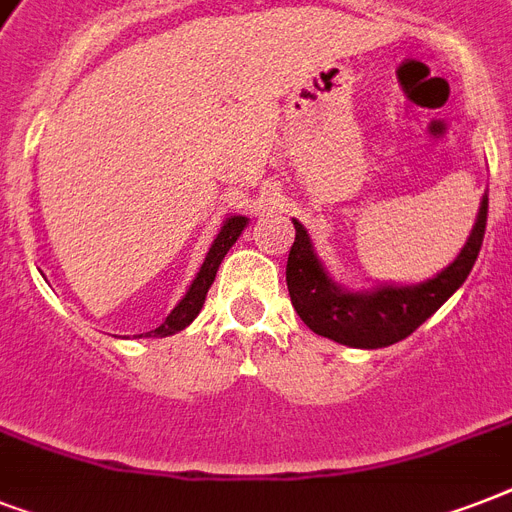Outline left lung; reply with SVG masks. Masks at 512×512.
<instances>
[{"label": "left lung", "mask_w": 512, "mask_h": 512, "mask_svg": "<svg viewBox=\"0 0 512 512\" xmlns=\"http://www.w3.org/2000/svg\"><path fill=\"white\" fill-rule=\"evenodd\" d=\"M486 212H489V193H484L476 228L470 233L465 249L436 279L417 287H380L366 295L345 292L329 281L319 257L313 255L311 236L295 220V244L289 249L287 260V287L297 316L316 335L350 348H385L404 340L468 279L484 244Z\"/></svg>", "instance_id": "obj_1"}]
</instances>
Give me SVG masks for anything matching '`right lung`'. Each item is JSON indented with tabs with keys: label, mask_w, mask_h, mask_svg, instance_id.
<instances>
[{
	"label": "right lung",
	"mask_w": 512,
	"mask_h": 512,
	"mask_svg": "<svg viewBox=\"0 0 512 512\" xmlns=\"http://www.w3.org/2000/svg\"><path fill=\"white\" fill-rule=\"evenodd\" d=\"M244 225H247V217L233 215L225 220L220 233H217L215 244H212V249L207 252V260H204V265H201L199 276L193 279L191 289H188L183 300L175 305V311L164 319L162 327L146 332V337L175 335V332L185 329L193 319H196V316H199L201 305H204V297H207L209 287H212V281H215L217 276V268H220V263H223V257L228 255V249L233 247V241L239 239V233L244 231Z\"/></svg>",
	"instance_id": "right-lung-1"
}]
</instances>
